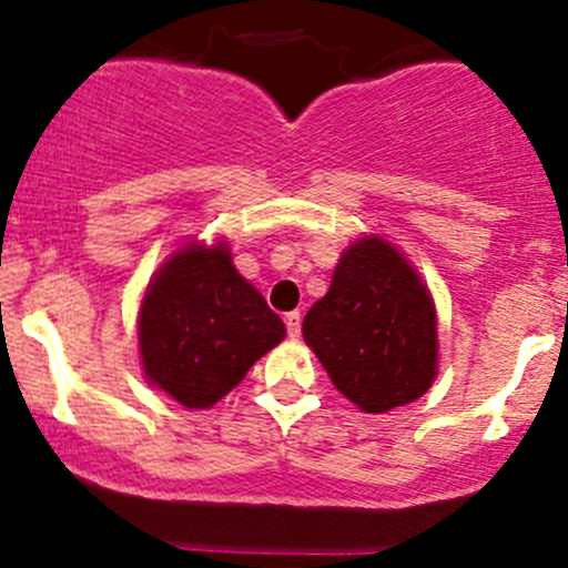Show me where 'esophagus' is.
Instances as JSON below:
<instances>
[{
  "label": "esophagus",
  "instance_id": "obj_1",
  "mask_svg": "<svg viewBox=\"0 0 568 568\" xmlns=\"http://www.w3.org/2000/svg\"><path fill=\"white\" fill-rule=\"evenodd\" d=\"M285 329H288V337H300V332H302V316L300 313H288V316H285Z\"/></svg>",
  "mask_w": 568,
  "mask_h": 568
}]
</instances>
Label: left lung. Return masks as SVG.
<instances>
[{
  "mask_svg": "<svg viewBox=\"0 0 568 568\" xmlns=\"http://www.w3.org/2000/svg\"><path fill=\"white\" fill-rule=\"evenodd\" d=\"M332 385L363 412L420 398L437 374V313L400 252L363 239L337 263L324 300L302 324Z\"/></svg>",
  "mask_w": 568,
  "mask_h": 568,
  "instance_id": "1",
  "label": "left lung"
}]
</instances>
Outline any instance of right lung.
<instances>
[{"label": "right lung", "mask_w": 568, "mask_h": 568, "mask_svg": "<svg viewBox=\"0 0 568 568\" xmlns=\"http://www.w3.org/2000/svg\"><path fill=\"white\" fill-rule=\"evenodd\" d=\"M283 335V321L236 272L222 244L178 252L140 311L148 382L186 409H205L231 393Z\"/></svg>", "instance_id": "obj_1"}]
</instances>
